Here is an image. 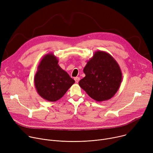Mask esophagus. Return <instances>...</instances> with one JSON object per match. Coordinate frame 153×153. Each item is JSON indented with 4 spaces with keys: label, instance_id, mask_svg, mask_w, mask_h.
I'll use <instances>...</instances> for the list:
<instances>
[{
    "label": "esophagus",
    "instance_id": "obj_1",
    "mask_svg": "<svg viewBox=\"0 0 153 153\" xmlns=\"http://www.w3.org/2000/svg\"><path fill=\"white\" fill-rule=\"evenodd\" d=\"M74 79H75V83H78V82H79V79H80V78H79V77H75V78H74Z\"/></svg>",
    "mask_w": 153,
    "mask_h": 153
}]
</instances>
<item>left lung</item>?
I'll use <instances>...</instances> for the list:
<instances>
[{
    "mask_svg": "<svg viewBox=\"0 0 153 153\" xmlns=\"http://www.w3.org/2000/svg\"><path fill=\"white\" fill-rule=\"evenodd\" d=\"M86 76L79 81V86L97 102L112 98L119 89L123 75L116 61L109 53L97 51L83 69Z\"/></svg>",
    "mask_w": 153,
    "mask_h": 153,
    "instance_id": "1",
    "label": "left lung"
}]
</instances>
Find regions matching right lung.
I'll use <instances>...</instances> for the list:
<instances>
[{
    "label": "right lung",
    "mask_w": 153,
    "mask_h": 153,
    "mask_svg": "<svg viewBox=\"0 0 153 153\" xmlns=\"http://www.w3.org/2000/svg\"><path fill=\"white\" fill-rule=\"evenodd\" d=\"M58 62L52 53L45 55L34 76L35 87L39 96L50 102L59 100L75 83Z\"/></svg>",
    "instance_id": "right-lung-1"
}]
</instances>
